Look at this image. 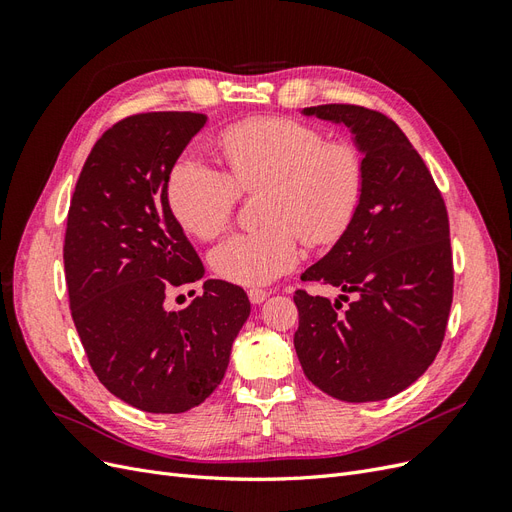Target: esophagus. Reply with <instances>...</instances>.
Segmentation results:
<instances>
[{"label": "esophagus", "mask_w": 512, "mask_h": 512, "mask_svg": "<svg viewBox=\"0 0 512 512\" xmlns=\"http://www.w3.org/2000/svg\"><path fill=\"white\" fill-rule=\"evenodd\" d=\"M247 297H250V301H252L254 305H260V303H265V301H267L269 292H265V290H258V288H252L250 292H247Z\"/></svg>", "instance_id": "34e87169"}]
</instances>
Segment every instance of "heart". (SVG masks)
<instances>
[{
    "label": "heart",
    "mask_w": 512,
    "mask_h": 512,
    "mask_svg": "<svg viewBox=\"0 0 512 512\" xmlns=\"http://www.w3.org/2000/svg\"><path fill=\"white\" fill-rule=\"evenodd\" d=\"M228 175L183 156L166 179V203L183 230L213 239L230 224L237 196L265 188L262 228L237 232L211 250L215 275L239 286H265L299 260V241L331 245L344 235L363 192V156L348 141H324L309 123L254 117L220 132Z\"/></svg>",
    "instance_id": "obj_1"
}]
</instances>
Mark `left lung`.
<instances>
[{
    "label": "left lung",
    "mask_w": 512,
    "mask_h": 512,
    "mask_svg": "<svg viewBox=\"0 0 512 512\" xmlns=\"http://www.w3.org/2000/svg\"><path fill=\"white\" fill-rule=\"evenodd\" d=\"M346 126L363 156V192L352 222L301 280L342 290L331 303L294 292V350L307 380L363 404L401 393L442 346L453 303L448 215L423 158L397 123L354 104L303 108ZM354 293L346 310L341 301Z\"/></svg>",
    "instance_id": "left-lung-1"
}]
</instances>
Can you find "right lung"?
<instances>
[{"mask_svg":"<svg viewBox=\"0 0 512 512\" xmlns=\"http://www.w3.org/2000/svg\"><path fill=\"white\" fill-rule=\"evenodd\" d=\"M200 113H141L102 134L76 181L64 243L74 327L98 380L126 404L179 414L218 389L250 316L243 288L207 280L181 312L166 292L205 267L166 203V179L205 128Z\"/></svg>","mask_w":512,"mask_h":512,"instance_id":"right-lung-1","label":"right lung"}]
</instances>
